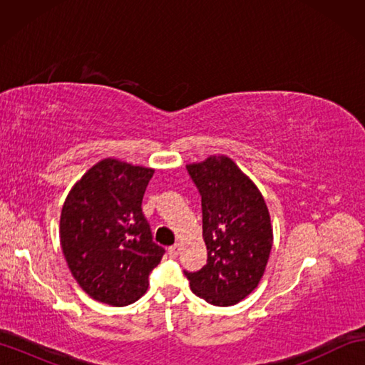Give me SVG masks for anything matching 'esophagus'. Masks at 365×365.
<instances>
[{"mask_svg":"<svg viewBox=\"0 0 365 365\" xmlns=\"http://www.w3.org/2000/svg\"><path fill=\"white\" fill-rule=\"evenodd\" d=\"M178 252H180V246L178 245H174V246H170L169 250H168V254H169V257H173V259H175L177 255H178Z\"/></svg>","mask_w":365,"mask_h":365,"instance_id":"obj_1","label":"esophagus"}]
</instances>
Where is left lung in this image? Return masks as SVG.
Here are the masks:
<instances>
[{"label": "left lung", "instance_id": "left-lung-1", "mask_svg": "<svg viewBox=\"0 0 365 365\" xmlns=\"http://www.w3.org/2000/svg\"><path fill=\"white\" fill-rule=\"evenodd\" d=\"M187 170L200 195L207 263L183 273L199 298L215 306L237 304L257 287L273 246L267 204L227 157H210Z\"/></svg>", "mask_w": 365, "mask_h": 365}]
</instances>
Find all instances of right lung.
<instances>
[{"instance_id": "add662e5", "label": "right lung", "mask_w": 365, "mask_h": 365, "mask_svg": "<svg viewBox=\"0 0 365 365\" xmlns=\"http://www.w3.org/2000/svg\"><path fill=\"white\" fill-rule=\"evenodd\" d=\"M153 169L103 160L75 185L61 213V245L91 298L128 306L141 298L165 250L153 242L143 197Z\"/></svg>"}]
</instances>
